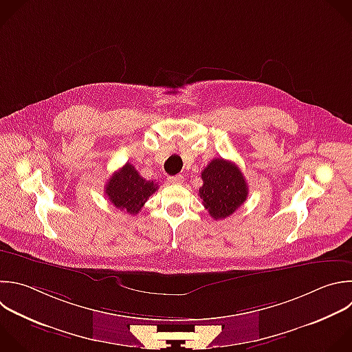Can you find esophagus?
<instances>
[{
    "instance_id": "34e87169",
    "label": "esophagus",
    "mask_w": 352,
    "mask_h": 352,
    "mask_svg": "<svg viewBox=\"0 0 352 352\" xmlns=\"http://www.w3.org/2000/svg\"><path fill=\"white\" fill-rule=\"evenodd\" d=\"M167 181H168L170 184H181V182L184 181V177H182L181 174L171 175V177H168V178H167Z\"/></svg>"
}]
</instances>
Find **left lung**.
Masks as SVG:
<instances>
[{
  "label": "left lung",
  "mask_w": 352,
  "mask_h": 352,
  "mask_svg": "<svg viewBox=\"0 0 352 352\" xmlns=\"http://www.w3.org/2000/svg\"><path fill=\"white\" fill-rule=\"evenodd\" d=\"M203 186L199 196L214 219L235 212L248 199L249 188L239 167L222 157L212 159L201 171Z\"/></svg>",
  "instance_id": "8db88e82"
}]
</instances>
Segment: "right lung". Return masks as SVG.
I'll use <instances>...</instances> for the list:
<instances>
[{
  "mask_svg": "<svg viewBox=\"0 0 352 352\" xmlns=\"http://www.w3.org/2000/svg\"><path fill=\"white\" fill-rule=\"evenodd\" d=\"M156 190L157 184L141 177L130 163L116 171L104 186V195L113 206L133 215L141 211L149 196Z\"/></svg>",
  "mask_w": 352,
  "mask_h": 352,
  "instance_id": "obj_1",
  "label": "right lung"
}]
</instances>
